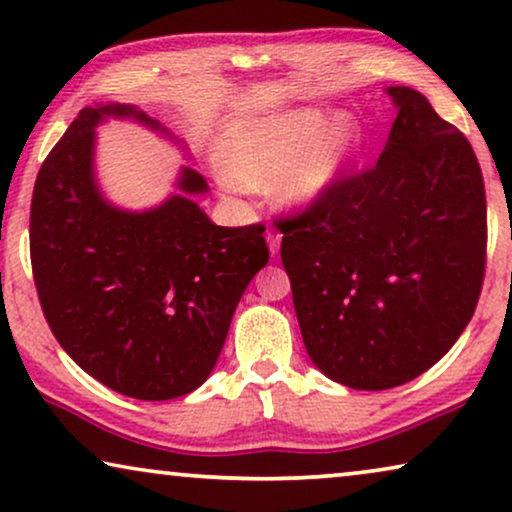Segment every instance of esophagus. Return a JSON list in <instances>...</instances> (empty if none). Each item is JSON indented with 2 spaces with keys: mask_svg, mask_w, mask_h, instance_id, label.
Returning a JSON list of instances; mask_svg holds the SVG:
<instances>
[{
  "mask_svg": "<svg viewBox=\"0 0 512 512\" xmlns=\"http://www.w3.org/2000/svg\"><path fill=\"white\" fill-rule=\"evenodd\" d=\"M265 240H268L270 254H272V256H277V254H279V244H282V235H279L275 228H270L268 233H265Z\"/></svg>",
  "mask_w": 512,
  "mask_h": 512,
  "instance_id": "1",
  "label": "esophagus"
}]
</instances>
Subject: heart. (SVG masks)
Returning <instances> with one entry per match:
<instances>
[{
  "instance_id": "obj_1",
  "label": "heart",
  "mask_w": 512,
  "mask_h": 512,
  "mask_svg": "<svg viewBox=\"0 0 512 512\" xmlns=\"http://www.w3.org/2000/svg\"><path fill=\"white\" fill-rule=\"evenodd\" d=\"M324 128L326 114L319 109L256 118L237 132L230 177L247 188H277L291 209L314 207L338 186L359 142L347 118Z\"/></svg>"
}]
</instances>
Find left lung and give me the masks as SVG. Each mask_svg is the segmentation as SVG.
<instances>
[{
    "instance_id": "1",
    "label": "left lung",
    "mask_w": 512,
    "mask_h": 512,
    "mask_svg": "<svg viewBox=\"0 0 512 512\" xmlns=\"http://www.w3.org/2000/svg\"><path fill=\"white\" fill-rule=\"evenodd\" d=\"M377 163L342 174L282 223V263L314 366L352 389L415 380L450 352L478 305L487 200L468 139L405 86Z\"/></svg>"
}]
</instances>
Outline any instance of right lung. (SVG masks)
<instances>
[{"instance_id":"right-lung-1","label":"right lung","mask_w":512,"mask_h":512,"mask_svg":"<svg viewBox=\"0 0 512 512\" xmlns=\"http://www.w3.org/2000/svg\"><path fill=\"white\" fill-rule=\"evenodd\" d=\"M107 116L167 132L130 104L81 109L34 184L32 275L55 340L88 375L123 396L170 401L216 366L235 307L270 258L265 228L209 221L191 200L209 186L191 167L163 205H111L93 170Z\"/></svg>"}]
</instances>
